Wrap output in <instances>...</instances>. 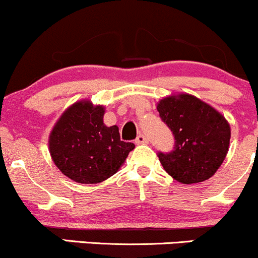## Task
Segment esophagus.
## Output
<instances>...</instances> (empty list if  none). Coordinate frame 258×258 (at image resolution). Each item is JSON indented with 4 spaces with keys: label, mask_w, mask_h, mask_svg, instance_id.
I'll list each match as a JSON object with an SVG mask.
<instances>
[{
    "label": "esophagus",
    "mask_w": 258,
    "mask_h": 258,
    "mask_svg": "<svg viewBox=\"0 0 258 258\" xmlns=\"http://www.w3.org/2000/svg\"><path fill=\"white\" fill-rule=\"evenodd\" d=\"M135 142H136L137 145H147L148 144V140H147V137L145 136V135H139V136H137V139L135 140Z\"/></svg>",
    "instance_id": "1"
}]
</instances>
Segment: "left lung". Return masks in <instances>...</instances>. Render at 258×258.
<instances>
[{
	"mask_svg": "<svg viewBox=\"0 0 258 258\" xmlns=\"http://www.w3.org/2000/svg\"><path fill=\"white\" fill-rule=\"evenodd\" d=\"M160 117L175 136V147L158 153L163 168L183 184L212 177L227 155L231 128L212 106L188 93L168 96L157 103Z\"/></svg>",
	"mask_w": 258,
	"mask_h": 258,
	"instance_id": "8db88e82",
	"label": "left lung"
}]
</instances>
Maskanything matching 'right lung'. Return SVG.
<instances>
[{"mask_svg":"<svg viewBox=\"0 0 258 258\" xmlns=\"http://www.w3.org/2000/svg\"><path fill=\"white\" fill-rule=\"evenodd\" d=\"M103 106L79 101L70 106L49 134L48 148L58 170L79 183H100L114 175L135 148L121 141L118 127L103 123Z\"/></svg>","mask_w":258,"mask_h":258,"instance_id":"1","label":"right lung"}]
</instances>
